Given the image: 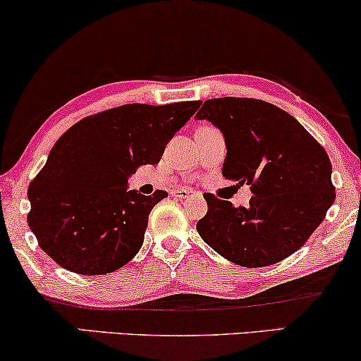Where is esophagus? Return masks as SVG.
I'll list each match as a JSON object with an SVG mask.
<instances>
[{"instance_id": "1", "label": "esophagus", "mask_w": 361, "mask_h": 361, "mask_svg": "<svg viewBox=\"0 0 361 361\" xmlns=\"http://www.w3.org/2000/svg\"><path fill=\"white\" fill-rule=\"evenodd\" d=\"M172 195H174V197H177V199H180V200H185V199L192 197V195H194V192L187 190V189H179V190L172 192Z\"/></svg>"}]
</instances>
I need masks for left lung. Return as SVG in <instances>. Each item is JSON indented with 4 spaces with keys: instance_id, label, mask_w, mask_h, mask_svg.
Here are the masks:
<instances>
[{
    "instance_id": "8db88e82",
    "label": "left lung",
    "mask_w": 361,
    "mask_h": 361,
    "mask_svg": "<svg viewBox=\"0 0 361 361\" xmlns=\"http://www.w3.org/2000/svg\"><path fill=\"white\" fill-rule=\"evenodd\" d=\"M221 130L222 176L250 187L247 207L205 194L197 232L209 247L242 267L277 264L297 252L335 202L325 149L288 112L249 97L204 102L195 116Z\"/></svg>"
}]
</instances>
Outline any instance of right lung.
<instances>
[{
	"instance_id": "add662e5",
	"label": "right lung",
	"mask_w": 361,
	"mask_h": 361,
	"mask_svg": "<svg viewBox=\"0 0 361 361\" xmlns=\"http://www.w3.org/2000/svg\"><path fill=\"white\" fill-rule=\"evenodd\" d=\"M200 101L126 104L79 121L51 149L27 189V226L51 259L76 274L114 272L137 254L166 190H129L139 166L157 164Z\"/></svg>"
}]
</instances>
